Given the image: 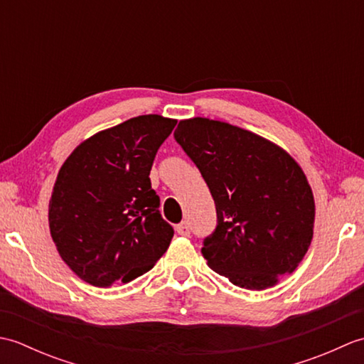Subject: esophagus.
<instances>
[{
	"instance_id": "1",
	"label": "esophagus",
	"mask_w": 364,
	"mask_h": 364,
	"mask_svg": "<svg viewBox=\"0 0 364 364\" xmlns=\"http://www.w3.org/2000/svg\"><path fill=\"white\" fill-rule=\"evenodd\" d=\"M176 233L180 236H189L191 235V228H189V223L188 222H181L178 223V225L175 227Z\"/></svg>"
}]
</instances>
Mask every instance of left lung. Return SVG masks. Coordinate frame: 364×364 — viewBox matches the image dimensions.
I'll return each instance as SVG.
<instances>
[{
  "label": "left lung",
  "mask_w": 364,
  "mask_h": 364,
  "mask_svg": "<svg viewBox=\"0 0 364 364\" xmlns=\"http://www.w3.org/2000/svg\"><path fill=\"white\" fill-rule=\"evenodd\" d=\"M176 142L194 161L215 203L218 227L202 253L214 272L245 289L291 274L313 239L314 197L282 146L220 120H181Z\"/></svg>",
  "instance_id": "obj_1"
}]
</instances>
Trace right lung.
<instances>
[{
    "instance_id": "add662e5",
    "label": "right lung",
    "mask_w": 364,
    "mask_h": 364,
    "mask_svg": "<svg viewBox=\"0 0 364 364\" xmlns=\"http://www.w3.org/2000/svg\"><path fill=\"white\" fill-rule=\"evenodd\" d=\"M176 125L158 114L98 131L60 167L48 205L60 258L98 288L128 283L156 264L173 228L151 189L154 156Z\"/></svg>"
}]
</instances>
